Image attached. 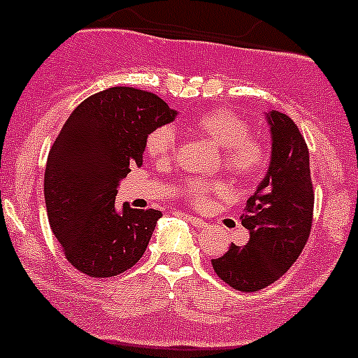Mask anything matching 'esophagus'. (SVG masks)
<instances>
[{
    "mask_svg": "<svg viewBox=\"0 0 358 358\" xmlns=\"http://www.w3.org/2000/svg\"><path fill=\"white\" fill-rule=\"evenodd\" d=\"M187 220H189V223L192 224V227H196V228H204L208 224L203 218H198V216H192V215L187 216Z\"/></svg>",
    "mask_w": 358,
    "mask_h": 358,
    "instance_id": "34e87169",
    "label": "esophagus"
}]
</instances>
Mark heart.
I'll return each instance as SVG.
<instances>
[{"instance_id":"b5f03b06","label":"heart","mask_w":358,"mask_h":358,"mask_svg":"<svg viewBox=\"0 0 358 358\" xmlns=\"http://www.w3.org/2000/svg\"><path fill=\"white\" fill-rule=\"evenodd\" d=\"M189 128L206 136L222 148L224 171L240 179H252L262 174L268 162V147L259 136L250 135V122L230 110H210L192 118ZM178 138L172 128L157 127L147 135L145 154L154 160H169L174 155ZM182 196L196 206H203L211 192L222 191V184L189 178L180 186Z\"/></svg>"}]
</instances>
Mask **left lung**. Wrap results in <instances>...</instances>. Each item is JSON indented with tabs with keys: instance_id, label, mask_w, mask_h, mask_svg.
I'll return each instance as SVG.
<instances>
[{
	"instance_id": "8db88e82",
	"label": "left lung",
	"mask_w": 358,
	"mask_h": 358,
	"mask_svg": "<svg viewBox=\"0 0 358 358\" xmlns=\"http://www.w3.org/2000/svg\"><path fill=\"white\" fill-rule=\"evenodd\" d=\"M267 118L271 166L240 218L250 240L243 247L231 243L227 254L211 260L216 275L242 292L260 291L286 274L303 252L313 224L315 192L304 136L280 111H271Z\"/></svg>"
}]
</instances>
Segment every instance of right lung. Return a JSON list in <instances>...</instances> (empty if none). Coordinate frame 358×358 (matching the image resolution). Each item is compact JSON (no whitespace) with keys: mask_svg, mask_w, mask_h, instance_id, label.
Returning a JSON list of instances; mask_svg holds the SVG:
<instances>
[{"mask_svg":"<svg viewBox=\"0 0 358 358\" xmlns=\"http://www.w3.org/2000/svg\"><path fill=\"white\" fill-rule=\"evenodd\" d=\"M176 111L154 92L116 86L72 111L47 157L43 194L52 231L72 267L103 279L142 259L159 210H115L118 180L142 166L145 138Z\"/></svg>","mask_w":358,"mask_h":358,"instance_id":"right-lung-1","label":"right lung"}]
</instances>
